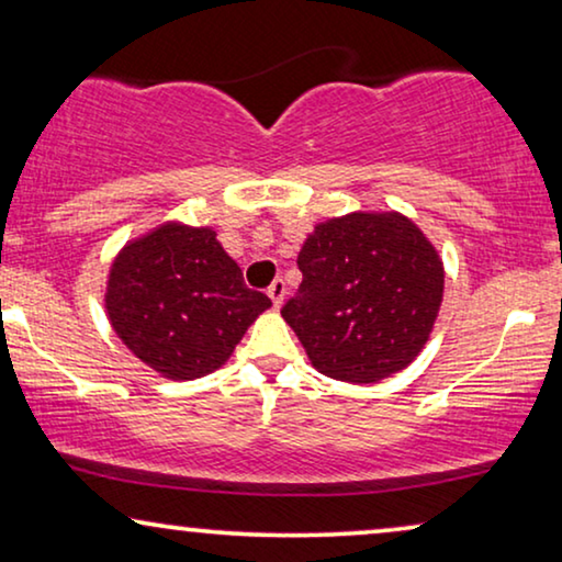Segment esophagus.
Masks as SVG:
<instances>
[{"label":"esophagus","mask_w":562,"mask_h":562,"mask_svg":"<svg viewBox=\"0 0 562 562\" xmlns=\"http://www.w3.org/2000/svg\"><path fill=\"white\" fill-rule=\"evenodd\" d=\"M268 296H271V302L276 310L283 304V296H286V283H283L281 279H276L271 286H268Z\"/></svg>","instance_id":"1"}]
</instances>
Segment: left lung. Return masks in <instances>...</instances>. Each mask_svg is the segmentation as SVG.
<instances>
[{
    "instance_id": "8db88e82",
    "label": "left lung",
    "mask_w": 562,
    "mask_h": 562,
    "mask_svg": "<svg viewBox=\"0 0 562 562\" xmlns=\"http://www.w3.org/2000/svg\"><path fill=\"white\" fill-rule=\"evenodd\" d=\"M296 263L302 286L281 317L319 373L379 383L417 360L440 314L445 266L406 214L317 222Z\"/></svg>"
}]
</instances>
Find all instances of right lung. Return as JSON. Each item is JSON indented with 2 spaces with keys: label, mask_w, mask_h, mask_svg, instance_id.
<instances>
[{
  "label": "right lung",
  "mask_w": 562,
  "mask_h": 562,
  "mask_svg": "<svg viewBox=\"0 0 562 562\" xmlns=\"http://www.w3.org/2000/svg\"><path fill=\"white\" fill-rule=\"evenodd\" d=\"M271 306L250 291L212 227L179 220L133 237L114 256L104 312L133 356L168 381L217 371Z\"/></svg>",
  "instance_id": "1"
}]
</instances>
